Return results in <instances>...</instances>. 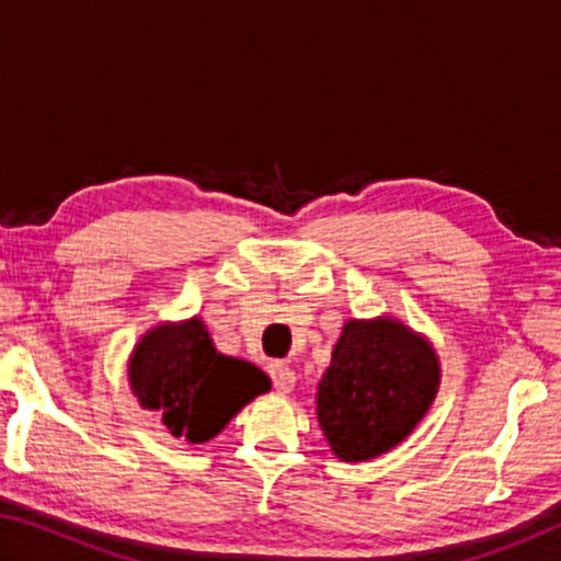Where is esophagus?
<instances>
[{"instance_id":"34e87169","label":"esophagus","mask_w":561,"mask_h":561,"mask_svg":"<svg viewBox=\"0 0 561 561\" xmlns=\"http://www.w3.org/2000/svg\"><path fill=\"white\" fill-rule=\"evenodd\" d=\"M270 376L274 381V388H277L279 393H289L294 383H297V374L291 371L289 364H284V360H272L270 364Z\"/></svg>"}]
</instances>
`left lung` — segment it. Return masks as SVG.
Wrapping results in <instances>:
<instances>
[{"instance_id":"obj_1","label":"left lung","mask_w":561,"mask_h":561,"mask_svg":"<svg viewBox=\"0 0 561 561\" xmlns=\"http://www.w3.org/2000/svg\"><path fill=\"white\" fill-rule=\"evenodd\" d=\"M438 383L428 339L391 317L348 319L317 393L331 453L360 462L396 448L428 413Z\"/></svg>"}]
</instances>
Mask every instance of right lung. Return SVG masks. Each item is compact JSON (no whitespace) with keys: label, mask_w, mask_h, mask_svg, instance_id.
<instances>
[{"label":"right lung","mask_w":561,"mask_h":561,"mask_svg":"<svg viewBox=\"0 0 561 561\" xmlns=\"http://www.w3.org/2000/svg\"><path fill=\"white\" fill-rule=\"evenodd\" d=\"M130 391L146 411L187 443H207L272 381L257 366L220 354L197 317L160 324L128 360Z\"/></svg>","instance_id":"right-lung-1"}]
</instances>
